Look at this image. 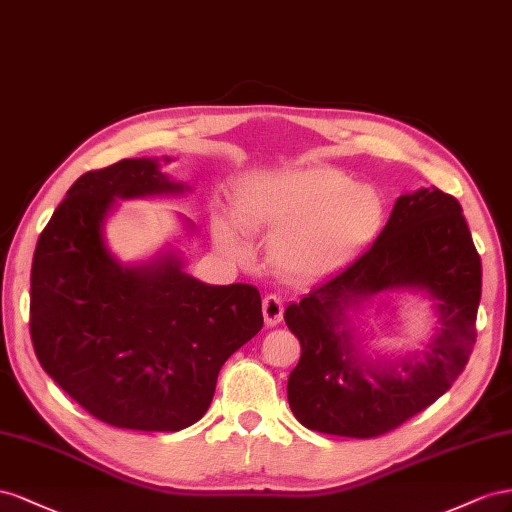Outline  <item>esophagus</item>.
Returning a JSON list of instances; mask_svg holds the SVG:
<instances>
[{
  "instance_id": "34e87169",
  "label": "esophagus",
  "mask_w": 512,
  "mask_h": 512,
  "mask_svg": "<svg viewBox=\"0 0 512 512\" xmlns=\"http://www.w3.org/2000/svg\"><path fill=\"white\" fill-rule=\"evenodd\" d=\"M264 319L268 326H276L283 319V300L276 296H268L264 300Z\"/></svg>"
}]
</instances>
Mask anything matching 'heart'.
<instances>
[{
  "label": "heart",
  "instance_id": "1",
  "mask_svg": "<svg viewBox=\"0 0 512 512\" xmlns=\"http://www.w3.org/2000/svg\"><path fill=\"white\" fill-rule=\"evenodd\" d=\"M375 188L347 173L300 165L246 173L233 186V216L253 236H272V266L296 281H315L343 268L382 223ZM214 240L231 257L246 248L229 221L214 218Z\"/></svg>",
  "mask_w": 512,
  "mask_h": 512
}]
</instances>
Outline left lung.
<instances>
[{"mask_svg": "<svg viewBox=\"0 0 512 512\" xmlns=\"http://www.w3.org/2000/svg\"><path fill=\"white\" fill-rule=\"evenodd\" d=\"M459 201L440 188L401 195L386 227L354 264L285 309L302 354L287 399L306 429L377 437L452 386L476 343L483 268ZM384 290H422L438 324L422 355L363 354L348 311Z\"/></svg>", "mask_w": 512, "mask_h": 512, "instance_id": "8db88e82", "label": "left lung"}]
</instances>
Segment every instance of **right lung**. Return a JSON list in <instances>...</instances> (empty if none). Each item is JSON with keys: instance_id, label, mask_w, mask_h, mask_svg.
<instances>
[{"instance_id": "1", "label": "right lung", "mask_w": 512, "mask_h": 512, "mask_svg": "<svg viewBox=\"0 0 512 512\" xmlns=\"http://www.w3.org/2000/svg\"><path fill=\"white\" fill-rule=\"evenodd\" d=\"M184 191L191 188L156 158L87 171L34 251L29 330L42 369L83 410L120 429L191 427L208 412L225 360L264 326L253 285L201 283L173 248L143 264H122L109 251L105 223L118 199Z\"/></svg>"}]
</instances>
